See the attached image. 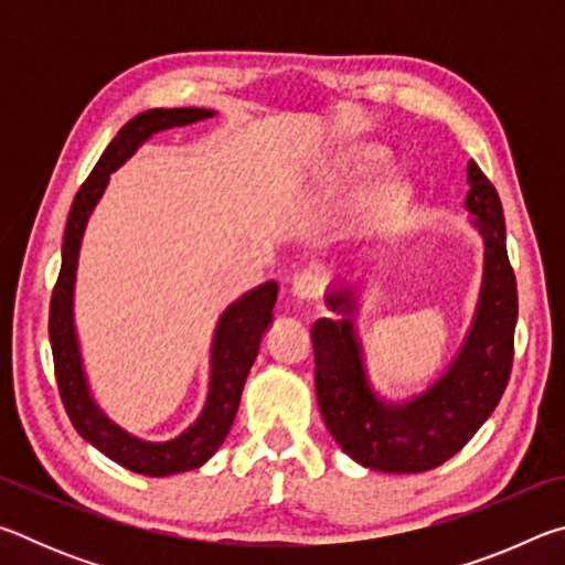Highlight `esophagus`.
I'll return each mask as SVG.
<instances>
[{
  "mask_svg": "<svg viewBox=\"0 0 565 565\" xmlns=\"http://www.w3.org/2000/svg\"><path fill=\"white\" fill-rule=\"evenodd\" d=\"M321 291H323V279H321L319 274L306 271V274L294 276L291 294H294L299 301H317L319 296H321Z\"/></svg>",
  "mask_w": 565,
  "mask_h": 565,
  "instance_id": "1",
  "label": "esophagus"
}]
</instances>
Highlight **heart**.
<instances>
[{
  "instance_id": "obj_1",
  "label": "heart",
  "mask_w": 565,
  "mask_h": 565,
  "mask_svg": "<svg viewBox=\"0 0 565 565\" xmlns=\"http://www.w3.org/2000/svg\"><path fill=\"white\" fill-rule=\"evenodd\" d=\"M384 159H386L384 149H379L374 145L353 147L347 154V159H343V164L337 169V181L339 184L353 186L356 181L369 177L371 171L384 164ZM408 196H411V189L404 177L388 174L386 179H381L379 184L371 189L366 204H363V212L359 218V232L366 236L391 232L401 218V214H404Z\"/></svg>"
}]
</instances>
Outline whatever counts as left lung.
Instances as JSON below:
<instances>
[{
  "label": "left lung",
  "mask_w": 565,
  "mask_h": 565,
  "mask_svg": "<svg viewBox=\"0 0 565 565\" xmlns=\"http://www.w3.org/2000/svg\"><path fill=\"white\" fill-rule=\"evenodd\" d=\"M466 212L483 238V279L463 347L431 386L406 401H386L371 386L356 331L359 284L339 279L327 306L341 319L311 327L317 398L329 434L353 461L384 473H420L471 441L509 384L519 319L515 276L505 252L499 191L468 161Z\"/></svg>",
  "instance_id": "left-lung-1"
}]
</instances>
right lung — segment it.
Here are the masks:
<instances>
[{"label": "right lung", "instance_id": "obj_1", "mask_svg": "<svg viewBox=\"0 0 565 565\" xmlns=\"http://www.w3.org/2000/svg\"><path fill=\"white\" fill-rule=\"evenodd\" d=\"M214 114V109L196 107L149 109L137 114V117L124 124L117 137L111 139V145L104 149L97 167L92 169L87 181L76 191L70 218H66L62 271L50 306V341L56 386H60L66 414H70L74 428L84 441H89L104 456H109L111 461L129 468L134 473L159 478L194 471L218 451L236 418L238 401H242L246 376L254 366L256 353H259V343L274 321V303L276 294H279L276 281L256 286V289L246 291L242 299L226 306L214 329L212 359H209V391L202 414L196 416L194 424L184 428L179 436L169 438V441H145V438L124 431L121 426L104 414L92 396L74 323V286L84 228H87L94 206L99 204L104 189L109 184V174H114L124 161L131 159L134 151L145 141L154 137L157 131L186 127V124L204 121Z\"/></svg>", "mask_w": 565, "mask_h": 565}]
</instances>
